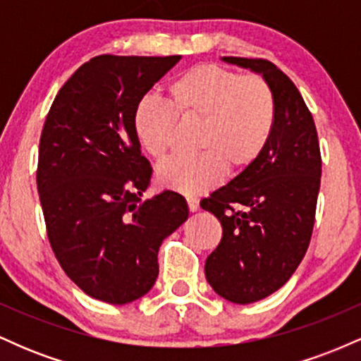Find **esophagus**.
I'll list each match as a JSON object with an SVG mask.
<instances>
[{
    "label": "esophagus",
    "mask_w": 361,
    "mask_h": 361,
    "mask_svg": "<svg viewBox=\"0 0 361 361\" xmlns=\"http://www.w3.org/2000/svg\"><path fill=\"white\" fill-rule=\"evenodd\" d=\"M186 204H188L190 212H197V210H198V198L186 197Z\"/></svg>",
    "instance_id": "34e87169"
}]
</instances>
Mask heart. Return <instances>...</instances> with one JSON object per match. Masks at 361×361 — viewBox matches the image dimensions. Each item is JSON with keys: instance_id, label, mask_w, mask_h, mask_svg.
<instances>
[{"instance_id": "obj_1", "label": "heart", "mask_w": 361, "mask_h": 361, "mask_svg": "<svg viewBox=\"0 0 361 361\" xmlns=\"http://www.w3.org/2000/svg\"><path fill=\"white\" fill-rule=\"evenodd\" d=\"M171 106L154 97L140 98L132 114V132L152 159L163 161L183 123H198V156L173 159L157 169L163 186L202 193L217 185L227 168L250 169L268 147L276 126V100L259 74H241L217 64H198L169 82ZM173 110L171 111V109Z\"/></svg>"}]
</instances>
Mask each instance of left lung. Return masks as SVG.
Listing matches in <instances>:
<instances>
[{"mask_svg":"<svg viewBox=\"0 0 361 361\" xmlns=\"http://www.w3.org/2000/svg\"><path fill=\"white\" fill-rule=\"evenodd\" d=\"M222 61L261 74L276 100L275 132L259 159L200 202L222 224L207 281L226 300L251 304L283 287L305 256L322 161L312 114L287 74L267 59Z\"/></svg>","mask_w":361,"mask_h":361,"instance_id":"8db88e82","label":"left lung"}]
</instances>
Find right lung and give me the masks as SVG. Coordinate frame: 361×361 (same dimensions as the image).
Listing matches in <instances>:
<instances>
[{"label":"right lung","instance_id":"1","mask_svg":"<svg viewBox=\"0 0 361 361\" xmlns=\"http://www.w3.org/2000/svg\"><path fill=\"white\" fill-rule=\"evenodd\" d=\"M180 59L93 57L64 82L45 118L37 190L49 243L93 299L122 305L146 295L161 243L188 219L175 192L142 200L152 168L132 132L137 102Z\"/></svg>","mask_w":361,"mask_h":361}]
</instances>
